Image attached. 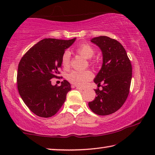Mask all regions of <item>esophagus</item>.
I'll return each instance as SVG.
<instances>
[{
  "instance_id": "esophagus-1",
  "label": "esophagus",
  "mask_w": 155,
  "mask_h": 155,
  "mask_svg": "<svg viewBox=\"0 0 155 155\" xmlns=\"http://www.w3.org/2000/svg\"><path fill=\"white\" fill-rule=\"evenodd\" d=\"M73 87H76V89H78V90H84V89H83V88H82V87H78V86L73 85Z\"/></svg>"
}]
</instances>
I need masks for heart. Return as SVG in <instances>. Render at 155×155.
Segmentation results:
<instances>
[{"instance_id":"obj_1","label":"heart","mask_w":155,"mask_h":155,"mask_svg":"<svg viewBox=\"0 0 155 155\" xmlns=\"http://www.w3.org/2000/svg\"><path fill=\"white\" fill-rule=\"evenodd\" d=\"M76 52L83 58L90 59L95 54L94 48L87 44H81L76 48ZM61 64L65 69H68L71 64V53L68 51H65L61 56ZM93 78V73L89 71H72L68 75V80L72 84L78 87H84Z\"/></svg>"}]
</instances>
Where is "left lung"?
<instances>
[{"mask_svg": "<svg viewBox=\"0 0 155 155\" xmlns=\"http://www.w3.org/2000/svg\"><path fill=\"white\" fill-rule=\"evenodd\" d=\"M92 43L100 48L102 54V65L94 78L97 87L96 96L89 107L100 116L109 115L118 110L128 96L132 80V68L123 46L116 39L106 36L93 38Z\"/></svg>", "mask_w": 155, "mask_h": 155, "instance_id": "left-lung-1", "label": "left lung"}]
</instances>
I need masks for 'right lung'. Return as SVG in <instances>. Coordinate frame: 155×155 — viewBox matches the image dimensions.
<instances>
[{"label": "right lung", "instance_id": "obj_1", "mask_svg": "<svg viewBox=\"0 0 155 155\" xmlns=\"http://www.w3.org/2000/svg\"><path fill=\"white\" fill-rule=\"evenodd\" d=\"M70 40L44 39L32 46L21 58L17 72V87L23 101L37 116L49 118L63 105L71 84L52 85V78H58L61 56L75 42Z\"/></svg>", "mask_w": 155, "mask_h": 155}]
</instances>
